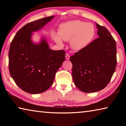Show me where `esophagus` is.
<instances>
[{
	"label": "esophagus",
	"mask_w": 126,
	"mask_h": 126,
	"mask_svg": "<svg viewBox=\"0 0 126 126\" xmlns=\"http://www.w3.org/2000/svg\"><path fill=\"white\" fill-rule=\"evenodd\" d=\"M69 58H70L69 54H68V53H67V54H65V59H67V60H69Z\"/></svg>",
	"instance_id": "1"
}]
</instances>
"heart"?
Masks as SVG:
<instances>
[{
  "label": "heart",
  "mask_w": 126,
  "mask_h": 126,
  "mask_svg": "<svg viewBox=\"0 0 126 126\" xmlns=\"http://www.w3.org/2000/svg\"><path fill=\"white\" fill-rule=\"evenodd\" d=\"M96 29L93 24L79 20H72L62 24L58 34H53L55 41L63 45L62 39L69 41L73 50L79 51L88 47L95 37Z\"/></svg>",
  "instance_id": "1"
}]
</instances>
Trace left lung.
<instances>
[{"mask_svg": "<svg viewBox=\"0 0 126 126\" xmlns=\"http://www.w3.org/2000/svg\"><path fill=\"white\" fill-rule=\"evenodd\" d=\"M95 24L98 38L70 58L74 84L86 93L95 92L105 88L117 65L116 41L106 28Z\"/></svg>", "mask_w": 126, "mask_h": 126, "instance_id": "8db88e82", "label": "left lung"}]
</instances>
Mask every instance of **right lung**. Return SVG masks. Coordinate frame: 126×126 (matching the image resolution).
<instances>
[{
    "label": "right lung",
    "mask_w": 126,
    "mask_h": 126,
    "mask_svg": "<svg viewBox=\"0 0 126 126\" xmlns=\"http://www.w3.org/2000/svg\"><path fill=\"white\" fill-rule=\"evenodd\" d=\"M54 16L28 23L16 33L9 51V69L12 78L25 92L38 94L52 86L57 71L65 61L64 50L50 49L46 37L38 43L33 32L42 29Z\"/></svg>",
    "instance_id": "right-lung-1"
}]
</instances>
